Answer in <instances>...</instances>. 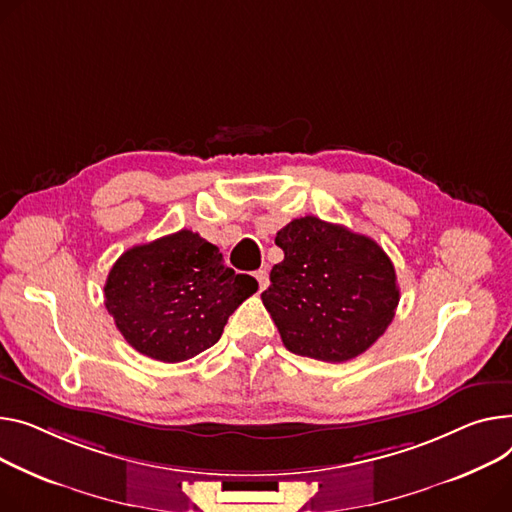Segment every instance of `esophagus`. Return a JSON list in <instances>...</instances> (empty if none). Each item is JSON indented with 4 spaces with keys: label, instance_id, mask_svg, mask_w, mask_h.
I'll list each match as a JSON object with an SVG mask.
<instances>
[{
    "label": "esophagus",
    "instance_id": "1",
    "mask_svg": "<svg viewBox=\"0 0 512 512\" xmlns=\"http://www.w3.org/2000/svg\"><path fill=\"white\" fill-rule=\"evenodd\" d=\"M255 280L259 284V292H263L267 288V284H269V274H267L265 269H259V271H255Z\"/></svg>",
    "mask_w": 512,
    "mask_h": 512
}]
</instances>
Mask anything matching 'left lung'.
<instances>
[{
	"instance_id": "left-lung-1",
	"label": "left lung",
	"mask_w": 512,
	"mask_h": 512,
	"mask_svg": "<svg viewBox=\"0 0 512 512\" xmlns=\"http://www.w3.org/2000/svg\"><path fill=\"white\" fill-rule=\"evenodd\" d=\"M284 261L261 294L284 346L298 356L346 362L366 352L395 317V267L372 238L315 216L276 234Z\"/></svg>"
}]
</instances>
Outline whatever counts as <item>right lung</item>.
I'll return each mask as SVG.
<instances>
[{"instance_id":"right-lung-1","label":"right lung","mask_w":512,"mask_h":512,"mask_svg":"<svg viewBox=\"0 0 512 512\" xmlns=\"http://www.w3.org/2000/svg\"><path fill=\"white\" fill-rule=\"evenodd\" d=\"M255 292V278L236 274L216 245L183 228L125 251L109 271L105 306L133 350L183 362L212 348Z\"/></svg>"}]
</instances>
